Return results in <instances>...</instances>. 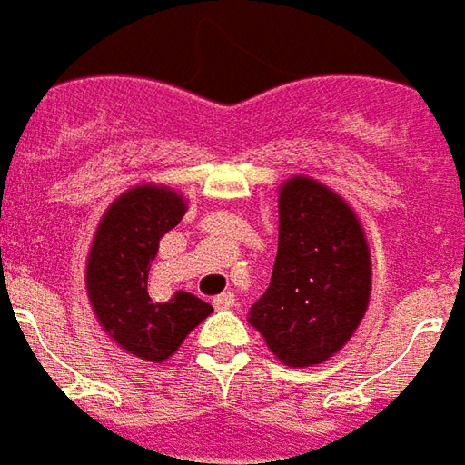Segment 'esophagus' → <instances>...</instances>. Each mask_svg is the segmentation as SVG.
Here are the masks:
<instances>
[{
	"label": "esophagus",
	"instance_id": "34e87169",
	"mask_svg": "<svg viewBox=\"0 0 465 465\" xmlns=\"http://www.w3.org/2000/svg\"><path fill=\"white\" fill-rule=\"evenodd\" d=\"M233 306H236V296L232 292H223L213 299V309H219V312H226V309H233Z\"/></svg>",
	"mask_w": 465,
	"mask_h": 465
}]
</instances>
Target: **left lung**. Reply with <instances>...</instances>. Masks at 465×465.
Masks as SVG:
<instances>
[{
    "instance_id": "obj_1",
    "label": "left lung",
    "mask_w": 465,
    "mask_h": 465,
    "mask_svg": "<svg viewBox=\"0 0 465 465\" xmlns=\"http://www.w3.org/2000/svg\"><path fill=\"white\" fill-rule=\"evenodd\" d=\"M369 299L371 253L353 209L312 176H292L279 192L272 283L249 323L282 363L306 369L349 343Z\"/></svg>"
}]
</instances>
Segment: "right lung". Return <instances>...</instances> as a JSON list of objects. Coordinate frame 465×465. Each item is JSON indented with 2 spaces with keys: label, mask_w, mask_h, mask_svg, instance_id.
I'll list each match as a JSON object with an SVG mask.
<instances>
[{
  "label": "right lung",
  "mask_w": 465,
  "mask_h": 465,
  "mask_svg": "<svg viewBox=\"0 0 465 465\" xmlns=\"http://www.w3.org/2000/svg\"><path fill=\"white\" fill-rule=\"evenodd\" d=\"M183 213V196L169 186H134L104 212L86 262V293L99 323L122 349L152 363L169 359L213 312L186 292L163 303L149 296V269L159 242Z\"/></svg>",
  "instance_id": "1"
}]
</instances>
